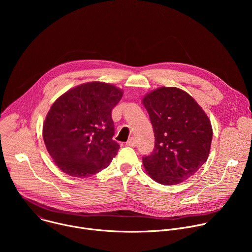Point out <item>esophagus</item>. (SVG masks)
<instances>
[{"instance_id":"1","label":"esophagus","mask_w":252,"mask_h":252,"mask_svg":"<svg viewBox=\"0 0 252 252\" xmlns=\"http://www.w3.org/2000/svg\"><path fill=\"white\" fill-rule=\"evenodd\" d=\"M135 145H136V141H135V139L133 137H130L126 141V146H128V147H135Z\"/></svg>"}]
</instances>
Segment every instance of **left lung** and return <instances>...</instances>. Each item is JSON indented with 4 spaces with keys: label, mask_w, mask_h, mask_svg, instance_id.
I'll return each mask as SVG.
<instances>
[{
    "label": "left lung",
    "mask_w": 252,
    "mask_h": 252,
    "mask_svg": "<svg viewBox=\"0 0 252 252\" xmlns=\"http://www.w3.org/2000/svg\"><path fill=\"white\" fill-rule=\"evenodd\" d=\"M155 132V150L143 157L149 175L164 186L181 184L206 161L210 121L195 99L178 88L161 87L142 98Z\"/></svg>",
    "instance_id": "8db88e82"
}]
</instances>
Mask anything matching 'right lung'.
<instances>
[{
	"label": "right lung",
	"instance_id": "1",
	"mask_svg": "<svg viewBox=\"0 0 252 252\" xmlns=\"http://www.w3.org/2000/svg\"><path fill=\"white\" fill-rule=\"evenodd\" d=\"M123 94L113 85L92 82L68 90L53 103L43 137L63 172L87 177L109 166L120 150L113 139L112 111Z\"/></svg>",
	"mask_w": 252,
	"mask_h": 252
}]
</instances>
